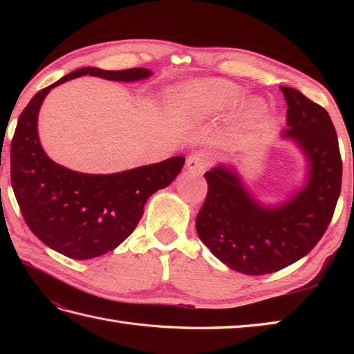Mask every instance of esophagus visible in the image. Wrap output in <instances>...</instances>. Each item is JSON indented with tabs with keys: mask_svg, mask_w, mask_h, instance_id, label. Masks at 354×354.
I'll use <instances>...</instances> for the list:
<instances>
[{
	"mask_svg": "<svg viewBox=\"0 0 354 354\" xmlns=\"http://www.w3.org/2000/svg\"><path fill=\"white\" fill-rule=\"evenodd\" d=\"M208 165V156L204 152H196L189 156V160L185 162V167L192 173H204Z\"/></svg>",
	"mask_w": 354,
	"mask_h": 354,
	"instance_id": "obj_1",
	"label": "esophagus"
}]
</instances>
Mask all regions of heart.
Segmentation results:
<instances>
[{
	"instance_id": "heart-1",
	"label": "heart",
	"mask_w": 354,
	"mask_h": 354,
	"mask_svg": "<svg viewBox=\"0 0 354 354\" xmlns=\"http://www.w3.org/2000/svg\"><path fill=\"white\" fill-rule=\"evenodd\" d=\"M245 91L239 85L222 79H198L187 82L178 89L173 102L175 114L187 123L204 122L223 114L242 100ZM266 114V104L251 99L242 104L239 120L254 123Z\"/></svg>"
}]
</instances>
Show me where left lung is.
Returning <instances> with one entry per match:
<instances>
[{"label": "left lung", "mask_w": 354, "mask_h": 354, "mask_svg": "<svg viewBox=\"0 0 354 354\" xmlns=\"http://www.w3.org/2000/svg\"><path fill=\"white\" fill-rule=\"evenodd\" d=\"M284 94L286 129L304 158V178L284 199L265 202L250 190L237 165L219 162L205 173L208 194L196 231L214 257L246 275L277 272L303 259L324 234L341 193L342 161L332 118L295 88Z\"/></svg>", "instance_id": "8db88e82"}]
</instances>
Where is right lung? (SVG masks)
<instances>
[{"label":"right lung","mask_w":354,"mask_h":354,"mask_svg":"<svg viewBox=\"0 0 354 354\" xmlns=\"http://www.w3.org/2000/svg\"><path fill=\"white\" fill-rule=\"evenodd\" d=\"M138 82L152 76L147 68L104 71L85 66L41 89L22 111L10 147L13 193L33 234L51 250L74 260L106 254L132 234L147 199L173 183L184 156L129 170L91 175L57 164L45 153L37 135V115L55 86L82 76Z\"/></svg>","instance_id":"1"}]
</instances>
